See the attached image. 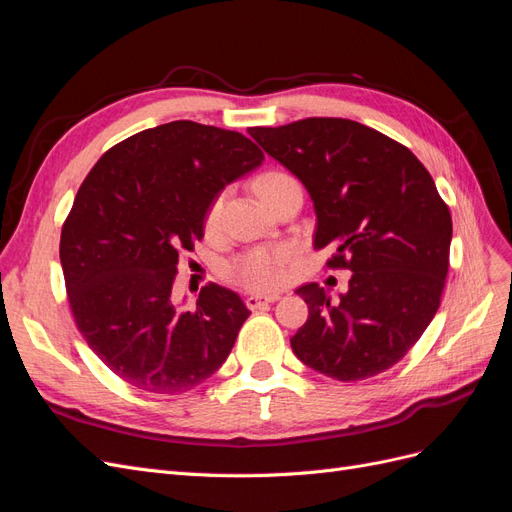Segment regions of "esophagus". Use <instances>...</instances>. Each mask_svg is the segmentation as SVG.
<instances>
[{
    "instance_id": "esophagus-1",
    "label": "esophagus",
    "mask_w": 512,
    "mask_h": 512,
    "mask_svg": "<svg viewBox=\"0 0 512 512\" xmlns=\"http://www.w3.org/2000/svg\"><path fill=\"white\" fill-rule=\"evenodd\" d=\"M277 299H280V294H265V297H262V294H250V297L245 299V305L250 309H260L269 303H275Z\"/></svg>"
}]
</instances>
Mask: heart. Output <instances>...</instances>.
<instances>
[{
  "mask_svg": "<svg viewBox=\"0 0 512 512\" xmlns=\"http://www.w3.org/2000/svg\"><path fill=\"white\" fill-rule=\"evenodd\" d=\"M292 177L282 173V170H269L256 181V190L260 198L271 190L280 188L282 183ZM222 200H215L207 215V224L215 226L220 218ZM292 258L290 245H275V247H254L250 252L232 258L226 265V277L247 290H271L277 288L286 277V262Z\"/></svg>",
  "mask_w": 512,
  "mask_h": 512,
  "instance_id": "heart-1",
  "label": "heart"
}]
</instances>
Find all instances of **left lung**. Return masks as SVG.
<instances>
[{
	"mask_svg": "<svg viewBox=\"0 0 512 512\" xmlns=\"http://www.w3.org/2000/svg\"><path fill=\"white\" fill-rule=\"evenodd\" d=\"M314 200V247L350 269L348 292L305 284L309 316L290 337L307 367L352 382L399 363L440 307L453 220L427 168L382 132L339 117L250 128Z\"/></svg>",
	"mask_w": 512,
	"mask_h": 512,
	"instance_id": "left-lung-1",
	"label": "left lung"
}]
</instances>
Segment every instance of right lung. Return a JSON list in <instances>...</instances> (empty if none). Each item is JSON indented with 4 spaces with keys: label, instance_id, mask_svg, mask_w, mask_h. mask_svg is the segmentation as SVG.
I'll use <instances>...</instances> for the list:
<instances>
[{
    "label": "right lung",
    "instance_id": "add662e5",
    "mask_svg": "<svg viewBox=\"0 0 512 512\" xmlns=\"http://www.w3.org/2000/svg\"><path fill=\"white\" fill-rule=\"evenodd\" d=\"M262 160L239 132L170 121L108 149L76 192L59 241L72 316L98 359L136 389L179 395L228 359L250 316L239 294L207 284L188 312L173 282L213 200Z\"/></svg>",
    "mask_w": 512,
    "mask_h": 512
}]
</instances>
